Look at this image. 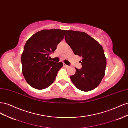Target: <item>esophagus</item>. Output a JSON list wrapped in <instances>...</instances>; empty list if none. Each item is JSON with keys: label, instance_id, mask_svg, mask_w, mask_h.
I'll return each instance as SVG.
<instances>
[{"label": "esophagus", "instance_id": "34e87169", "mask_svg": "<svg viewBox=\"0 0 128 128\" xmlns=\"http://www.w3.org/2000/svg\"><path fill=\"white\" fill-rule=\"evenodd\" d=\"M64 67L67 68H69V66H68L66 65V64H64Z\"/></svg>", "mask_w": 128, "mask_h": 128}]
</instances>
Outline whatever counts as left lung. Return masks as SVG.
Wrapping results in <instances>:
<instances>
[{"label":"left lung","mask_w":128,"mask_h":128,"mask_svg":"<svg viewBox=\"0 0 128 128\" xmlns=\"http://www.w3.org/2000/svg\"><path fill=\"white\" fill-rule=\"evenodd\" d=\"M65 40L75 55L82 56V68L76 69L70 76L72 82L78 90L88 92L98 86L105 75L106 58L102 46L84 32L67 31Z\"/></svg>","instance_id":"obj_1"}]
</instances>
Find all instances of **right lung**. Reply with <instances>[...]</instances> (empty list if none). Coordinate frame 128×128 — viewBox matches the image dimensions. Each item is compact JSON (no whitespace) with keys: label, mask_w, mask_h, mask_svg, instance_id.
<instances>
[{"label":"right lung","mask_w":128,"mask_h":128,"mask_svg":"<svg viewBox=\"0 0 128 128\" xmlns=\"http://www.w3.org/2000/svg\"><path fill=\"white\" fill-rule=\"evenodd\" d=\"M67 32L42 30L26 41L21 56L22 73L26 82L33 88L43 90L55 80L63 63L51 61L49 56L64 40Z\"/></svg>","instance_id":"obj_1"}]
</instances>
